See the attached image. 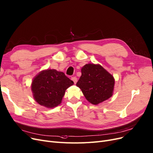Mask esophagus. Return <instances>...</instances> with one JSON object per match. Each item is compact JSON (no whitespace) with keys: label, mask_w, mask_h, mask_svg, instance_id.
<instances>
[{"label":"esophagus","mask_w":153,"mask_h":153,"mask_svg":"<svg viewBox=\"0 0 153 153\" xmlns=\"http://www.w3.org/2000/svg\"><path fill=\"white\" fill-rule=\"evenodd\" d=\"M71 79H72V81H73L74 83L76 84V82H77V79L76 77H71Z\"/></svg>","instance_id":"34e87169"}]
</instances>
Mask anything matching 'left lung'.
<instances>
[{"instance_id":"8db88e82","label":"left lung","mask_w":153,"mask_h":153,"mask_svg":"<svg viewBox=\"0 0 153 153\" xmlns=\"http://www.w3.org/2000/svg\"><path fill=\"white\" fill-rule=\"evenodd\" d=\"M81 74L76 86L81 89L89 102L98 105L111 97L115 79L102 66L99 64H86L82 67Z\"/></svg>"}]
</instances>
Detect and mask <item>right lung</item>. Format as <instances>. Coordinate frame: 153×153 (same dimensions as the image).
I'll return each instance as SVG.
<instances>
[{
    "label": "right lung",
    "mask_w": 153,
    "mask_h": 153,
    "mask_svg": "<svg viewBox=\"0 0 153 153\" xmlns=\"http://www.w3.org/2000/svg\"><path fill=\"white\" fill-rule=\"evenodd\" d=\"M74 82L64 72L55 69L41 71L33 79L31 91L36 102L48 108L61 103L65 90L73 85Z\"/></svg>",
    "instance_id": "obj_1"
}]
</instances>
